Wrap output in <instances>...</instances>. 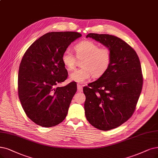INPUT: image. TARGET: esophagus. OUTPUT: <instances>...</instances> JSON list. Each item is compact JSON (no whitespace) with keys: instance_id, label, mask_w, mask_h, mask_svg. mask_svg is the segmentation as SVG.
<instances>
[{"instance_id":"1","label":"esophagus","mask_w":158,"mask_h":158,"mask_svg":"<svg viewBox=\"0 0 158 158\" xmlns=\"http://www.w3.org/2000/svg\"><path fill=\"white\" fill-rule=\"evenodd\" d=\"M77 90L78 92H81L83 91V86L80 85V84H77Z\"/></svg>"}]
</instances>
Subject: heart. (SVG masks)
Here are the masks:
<instances>
[{
  "label": "heart",
  "instance_id": "heart-1",
  "mask_svg": "<svg viewBox=\"0 0 158 158\" xmlns=\"http://www.w3.org/2000/svg\"><path fill=\"white\" fill-rule=\"evenodd\" d=\"M76 56L73 52L66 49L62 55V62L68 70L73 69L76 65V57L82 59L81 68L75 69L69 74V80L76 83H83L93 75L100 77L109 69L112 62L111 51L107 48H100L90 40L82 41L74 47Z\"/></svg>",
  "mask_w": 158,
  "mask_h": 158
}]
</instances>
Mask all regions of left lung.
<instances>
[{"mask_svg":"<svg viewBox=\"0 0 158 158\" xmlns=\"http://www.w3.org/2000/svg\"><path fill=\"white\" fill-rule=\"evenodd\" d=\"M86 37L111 51L107 72L83 88L87 120L98 130L108 131L124 123L135 111L143 83L141 63L135 51L118 37L95 33Z\"/></svg>","mask_w":158,"mask_h":158,"instance_id":"1","label":"left lung"}]
</instances>
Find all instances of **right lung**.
<instances>
[{
  "instance_id": "add662e5",
  "label": "right lung",
  "mask_w": 158,
  "mask_h": 158,
  "mask_svg": "<svg viewBox=\"0 0 158 158\" xmlns=\"http://www.w3.org/2000/svg\"><path fill=\"white\" fill-rule=\"evenodd\" d=\"M81 36L76 32H48L35 41L23 55L19 69L18 95L25 113L35 124L49 127L65 119L77 83L56 86L68 75L61 57Z\"/></svg>"
}]
</instances>
